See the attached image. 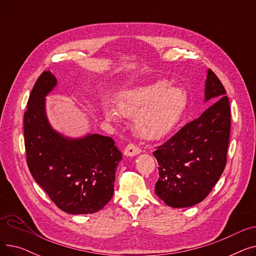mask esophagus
<instances>
[{"mask_svg": "<svg viewBox=\"0 0 256 256\" xmlns=\"http://www.w3.org/2000/svg\"><path fill=\"white\" fill-rule=\"evenodd\" d=\"M140 152H141L140 147L136 144H134V143L128 144V146L126 147V150H124V154L128 156H134L136 154H139Z\"/></svg>", "mask_w": 256, "mask_h": 256, "instance_id": "obj_1", "label": "esophagus"}]
</instances>
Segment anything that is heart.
I'll return each mask as SVG.
<instances>
[{
	"label": "heart",
	"instance_id": "obj_1",
	"mask_svg": "<svg viewBox=\"0 0 256 256\" xmlns=\"http://www.w3.org/2000/svg\"><path fill=\"white\" fill-rule=\"evenodd\" d=\"M186 104V93L166 80L141 85L122 92L116 100L117 111L124 117H135V128L146 139H158L173 128ZM109 119L118 114L106 108Z\"/></svg>",
	"mask_w": 256,
	"mask_h": 256
}]
</instances>
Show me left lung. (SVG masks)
<instances>
[{"label":"left lung","mask_w":256,"mask_h":256,"mask_svg":"<svg viewBox=\"0 0 256 256\" xmlns=\"http://www.w3.org/2000/svg\"><path fill=\"white\" fill-rule=\"evenodd\" d=\"M210 98L217 102L154 152L160 176L154 192L169 206L188 208L201 202L226 166L230 136V100L221 80L208 70L206 100Z\"/></svg>","instance_id":"8db88e82"}]
</instances>
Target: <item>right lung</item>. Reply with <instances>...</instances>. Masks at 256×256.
I'll use <instances>...</instances> for the list:
<instances>
[{"label":"right lung","mask_w":256,"mask_h":256,"mask_svg":"<svg viewBox=\"0 0 256 256\" xmlns=\"http://www.w3.org/2000/svg\"><path fill=\"white\" fill-rule=\"evenodd\" d=\"M50 70L37 78L24 114L26 164L35 182L60 210L72 214L100 210L114 193L122 154L111 137L67 139L48 124L44 96L56 86Z\"/></svg>","instance_id":"right-lung-1"}]
</instances>
